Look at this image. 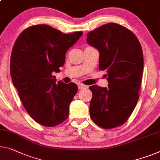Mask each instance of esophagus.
I'll return each mask as SVG.
<instances>
[{
    "instance_id": "34e87169",
    "label": "esophagus",
    "mask_w": 160,
    "mask_h": 160,
    "mask_svg": "<svg viewBox=\"0 0 160 160\" xmlns=\"http://www.w3.org/2000/svg\"><path fill=\"white\" fill-rule=\"evenodd\" d=\"M88 88V87L87 85L82 84V83L78 84V88H79V89H83V88Z\"/></svg>"
}]
</instances>
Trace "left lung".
Returning <instances> with one entry per match:
<instances>
[{"label": "left lung", "instance_id": "1", "mask_svg": "<svg viewBox=\"0 0 160 160\" xmlns=\"http://www.w3.org/2000/svg\"><path fill=\"white\" fill-rule=\"evenodd\" d=\"M87 43L99 52V70L106 71L109 88L94 85L90 117L104 129L127 122L136 107L141 87L144 58L137 36L119 24L107 23L87 34Z\"/></svg>", "mask_w": 160, "mask_h": 160}]
</instances>
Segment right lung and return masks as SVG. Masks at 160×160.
<instances>
[{
	"instance_id": "obj_1",
	"label": "right lung",
	"mask_w": 160,
	"mask_h": 160,
	"mask_svg": "<svg viewBox=\"0 0 160 160\" xmlns=\"http://www.w3.org/2000/svg\"><path fill=\"white\" fill-rule=\"evenodd\" d=\"M82 31L64 34L48 25L25 29L14 43L11 75L24 108L35 121L55 127L67 119L69 104L78 91L74 83H56L66 53L82 36Z\"/></svg>"
}]
</instances>
